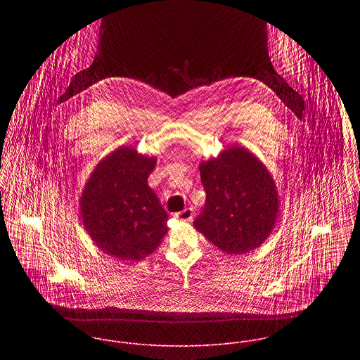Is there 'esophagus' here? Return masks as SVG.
<instances>
[{
    "label": "esophagus",
    "mask_w": 360,
    "mask_h": 360,
    "mask_svg": "<svg viewBox=\"0 0 360 360\" xmlns=\"http://www.w3.org/2000/svg\"><path fill=\"white\" fill-rule=\"evenodd\" d=\"M193 216H194V210L191 207H186L184 210L174 214L176 219L179 220H183V221H191L193 220Z\"/></svg>",
    "instance_id": "obj_1"
}]
</instances>
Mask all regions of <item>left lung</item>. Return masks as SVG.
<instances>
[{
	"label": "left lung",
	"instance_id": "8db88e82",
	"mask_svg": "<svg viewBox=\"0 0 360 360\" xmlns=\"http://www.w3.org/2000/svg\"><path fill=\"white\" fill-rule=\"evenodd\" d=\"M205 205L194 227L230 255L257 248L274 229L278 195L266 166L250 151L233 147L200 165Z\"/></svg>",
	"mask_w": 360,
	"mask_h": 360
}]
</instances>
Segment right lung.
I'll list each match as a JSON object with an SVG mask.
<instances>
[{
	"instance_id": "1",
	"label": "right lung",
	"mask_w": 360,
	"mask_h": 360,
	"mask_svg": "<svg viewBox=\"0 0 360 360\" xmlns=\"http://www.w3.org/2000/svg\"><path fill=\"white\" fill-rule=\"evenodd\" d=\"M155 158L120 148L101 160L80 198L84 229L105 254L140 260L167 233L169 216L148 186Z\"/></svg>"
}]
</instances>
